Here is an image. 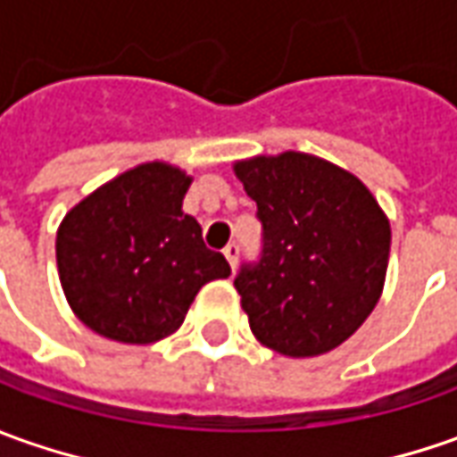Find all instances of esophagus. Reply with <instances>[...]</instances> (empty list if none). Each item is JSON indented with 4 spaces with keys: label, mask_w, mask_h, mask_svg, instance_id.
Instances as JSON below:
<instances>
[{
    "label": "esophagus",
    "mask_w": 457,
    "mask_h": 457,
    "mask_svg": "<svg viewBox=\"0 0 457 457\" xmlns=\"http://www.w3.org/2000/svg\"><path fill=\"white\" fill-rule=\"evenodd\" d=\"M222 253H225V258H228L229 268H235V265H237V258H240V245L229 243Z\"/></svg>",
    "instance_id": "obj_1"
}]
</instances>
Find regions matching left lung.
<instances>
[{
	"label": "left lung",
	"instance_id": "8db88e82",
	"mask_svg": "<svg viewBox=\"0 0 457 457\" xmlns=\"http://www.w3.org/2000/svg\"><path fill=\"white\" fill-rule=\"evenodd\" d=\"M258 204L262 250L235 288L260 344L286 356L337 349L367 321L385 288L389 220L341 166L286 151L235 164Z\"/></svg>",
	"mask_w": 457,
	"mask_h": 457
}]
</instances>
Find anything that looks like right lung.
<instances>
[{
  "label": "right lung",
  "instance_id": "obj_1",
  "mask_svg": "<svg viewBox=\"0 0 457 457\" xmlns=\"http://www.w3.org/2000/svg\"><path fill=\"white\" fill-rule=\"evenodd\" d=\"M192 179L164 162L123 171L57 229V273L72 313L96 334L151 344L174 334L199 288L229 276L181 202Z\"/></svg>",
  "mask_w": 457,
  "mask_h": 457
}]
</instances>
